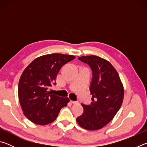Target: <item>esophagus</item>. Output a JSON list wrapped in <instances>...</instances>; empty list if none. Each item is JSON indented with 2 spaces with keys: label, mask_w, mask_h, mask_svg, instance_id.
I'll use <instances>...</instances> for the list:
<instances>
[{
  "label": "esophagus",
  "mask_w": 147,
  "mask_h": 147,
  "mask_svg": "<svg viewBox=\"0 0 147 147\" xmlns=\"http://www.w3.org/2000/svg\"><path fill=\"white\" fill-rule=\"evenodd\" d=\"M71 102L73 103L74 104H78V101H73V100H71Z\"/></svg>",
  "instance_id": "34e87169"
}]
</instances>
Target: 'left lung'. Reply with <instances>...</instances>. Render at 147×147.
I'll list each match as a JSON object with an SVG mask.
<instances>
[{"label":"left lung","instance_id":"1","mask_svg":"<svg viewBox=\"0 0 147 147\" xmlns=\"http://www.w3.org/2000/svg\"><path fill=\"white\" fill-rule=\"evenodd\" d=\"M78 59L90 66L93 77L90 85L92 102L82 104V115L76 121L88 130L102 128L113 119L123 104L124 87L116 69L108 61L97 56H84Z\"/></svg>","mask_w":147,"mask_h":147}]
</instances>
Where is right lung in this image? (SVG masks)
I'll list each match as a JSON object with an SVG mask.
<instances>
[{"label":"right lung","instance_id":"right-lung-1","mask_svg":"<svg viewBox=\"0 0 147 147\" xmlns=\"http://www.w3.org/2000/svg\"><path fill=\"white\" fill-rule=\"evenodd\" d=\"M75 58L59 53L39 56L32 61L22 73L18 85V96L24 115L32 123L40 125L56 120L60 109L67 106L68 97L52 94L48 89L56 85L61 67Z\"/></svg>","mask_w":147,"mask_h":147}]
</instances>
